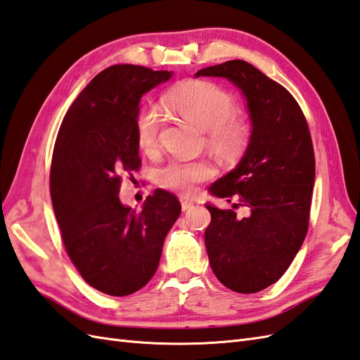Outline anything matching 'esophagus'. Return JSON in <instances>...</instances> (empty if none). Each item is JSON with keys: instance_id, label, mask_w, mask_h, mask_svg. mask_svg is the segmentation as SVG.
I'll return each instance as SVG.
<instances>
[{"instance_id": "34e87169", "label": "esophagus", "mask_w": 360, "mask_h": 360, "mask_svg": "<svg viewBox=\"0 0 360 360\" xmlns=\"http://www.w3.org/2000/svg\"><path fill=\"white\" fill-rule=\"evenodd\" d=\"M181 207H182V211H188V210H191L193 207H195V204H193V200L181 199Z\"/></svg>"}]
</instances>
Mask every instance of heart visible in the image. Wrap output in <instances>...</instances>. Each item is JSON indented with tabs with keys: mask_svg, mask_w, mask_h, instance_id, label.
Wrapping results in <instances>:
<instances>
[{
	"mask_svg": "<svg viewBox=\"0 0 360 360\" xmlns=\"http://www.w3.org/2000/svg\"><path fill=\"white\" fill-rule=\"evenodd\" d=\"M162 106L204 132L207 147L219 158L237 161L251 140L248 120L234 110V98L213 82L186 80L162 97ZM160 118L153 108H143L135 118V138L140 150L150 153L158 146ZM214 169L208 161H170L155 173L158 186L181 195H191L198 184L210 179Z\"/></svg>",
	"mask_w": 360,
	"mask_h": 360,
	"instance_id": "obj_1",
	"label": "heart"
}]
</instances>
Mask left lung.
I'll return each instance as SVG.
<instances>
[{"instance_id": "obj_1", "label": "left lung", "mask_w": 360, "mask_h": 360, "mask_svg": "<svg viewBox=\"0 0 360 360\" xmlns=\"http://www.w3.org/2000/svg\"><path fill=\"white\" fill-rule=\"evenodd\" d=\"M222 77L240 89L251 120V140L240 161L211 184L217 198L238 196L250 210L207 205L210 266L217 280L238 293L260 292L280 280L306 238L315 155L309 126L290 92L245 60L199 70L195 77Z\"/></svg>"}]
</instances>
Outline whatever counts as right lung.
<instances>
[{
  "instance_id": "obj_1",
  "label": "right lung",
  "mask_w": 360,
  "mask_h": 360,
  "mask_svg": "<svg viewBox=\"0 0 360 360\" xmlns=\"http://www.w3.org/2000/svg\"><path fill=\"white\" fill-rule=\"evenodd\" d=\"M173 71L112 65L92 79L63 117L54 144L50 193L62 240L84 280L126 297L160 264L164 238L181 214L172 193L155 190L141 211L118 198L120 174L140 167V101Z\"/></svg>"
}]
</instances>
